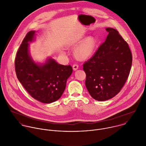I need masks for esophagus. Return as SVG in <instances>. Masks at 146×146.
Instances as JSON below:
<instances>
[{
  "mask_svg": "<svg viewBox=\"0 0 146 146\" xmlns=\"http://www.w3.org/2000/svg\"><path fill=\"white\" fill-rule=\"evenodd\" d=\"M78 68V65H77V64H74V65H73V69L74 70H76Z\"/></svg>",
  "mask_w": 146,
  "mask_h": 146,
  "instance_id": "esophagus-1",
  "label": "esophagus"
}]
</instances>
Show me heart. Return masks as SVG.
<instances>
[{
    "label": "heart",
    "instance_id": "obj_1",
    "mask_svg": "<svg viewBox=\"0 0 146 146\" xmlns=\"http://www.w3.org/2000/svg\"><path fill=\"white\" fill-rule=\"evenodd\" d=\"M97 40L93 36L85 38L74 49V56L80 61H85L91 57L95 49Z\"/></svg>",
    "mask_w": 146,
    "mask_h": 146
}]
</instances>
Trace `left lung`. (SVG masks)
Returning <instances> with one entry per match:
<instances>
[{
	"label": "left lung",
	"instance_id": "1",
	"mask_svg": "<svg viewBox=\"0 0 146 146\" xmlns=\"http://www.w3.org/2000/svg\"><path fill=\"white\" fill-rule=\"evenodd\" d=\"M109 34L94 56L83 65L85 85L94 100L104 101L115 96L126 83L132 65V54L118 31L107 28Z\"/></svg>",
	"mask_w": 146,
	"mask_h": 146
}]
</instances>
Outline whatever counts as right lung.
I'll return each instance as SVG.
<instances>
[{"label":"right lung","instance_id":"add662e5","mask_svg":"<svg viewBox=\"0 0 146 146\" xmlns=\"http://www.w3.org/2000/svg\"><path fill=\"white\" fill-rule=\"evenodd\" d=\"M35 35V31L28 32L17 50L15 60L16 74L31 97L49 104L61 97L73 69L70 65L58 64L52 58H48L44 64L35 63L29 54L28 44L33 41Z\"/></svg>","mask_w":146,"mask_h":146}]
</instances>
